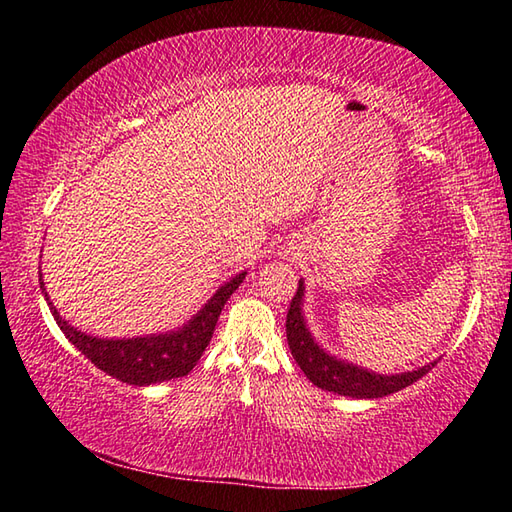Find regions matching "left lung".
<instances>
[{
	"label": "left lung",
	"mask_w": 512,
	"mask_h": 512,
	"mask_svg": "<svg viewBox=\"0 0 512 512\" xmlns=\"http://www.w3.org/2000/svg\"><path fill=\"white\" fill-rule=\"evenodd\" d=\"M302 291H305V287H302V282H298V291L291 298L287 311V341L293 359L298 361L300 370L305 372L314 386L336 395L372 400V397H384L402 391V388L422 379L436 366V363H431V366H424L413 372H402V375H375V372H368L359 366H352V363L329 357L325 350L318 348L314 339H311L309 329L305 327V318H302L300 311Z\"/></svg>",
	"instance_id": "1"
}]
</instances>
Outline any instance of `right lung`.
I'll return each mask as SVG.
<instances>
[{"mask_svg": "<svg viewBox=\"0 0 512 512\" xmlns=\"http://www.w3.org/2000/svg\"><path fill=\"white\" fill-rule=\"evenodd\" d=\"M246 273L232 277L228 284L214 293L212 300L198 311L189 325L171 334L158 336H137V339H97L74 329L67 320L58 314L56 307L49 302L51 314H54L58 327L69 343L79 350L83 357H88L94 366L115 377L119 381L133 386H149L158 381L185 377L196 366L207 345L212 341L216 320L221 316V309L237 287L244 282ZM40 289L42 280H40ZM47 298V293H45Z\"/></svg>", "mask_w": 512, "mask_h": 512, "instance_id": "1", "label": "right lung"}]
</instances>
